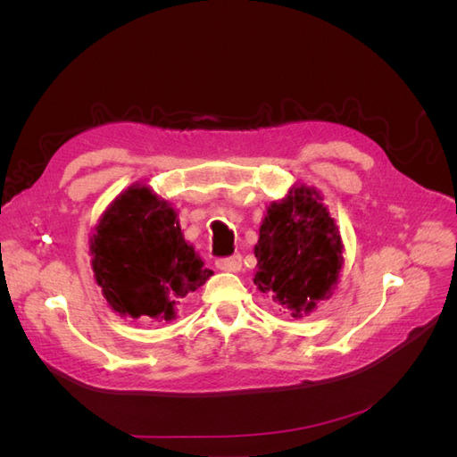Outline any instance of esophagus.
Here are the masks:
<instances>
[{"instance_id":"1","label":"esophagus","mask_w":457,"mask_h":457,"mask_svg":"<svg viewBox=\"0 0 457 457\" xmlns=\"http://www.w3.org/2000/svg\"><path fill=\"white\" fill-rule=\"evenodd\" d=\"M217 269L220 270H227V272H238L242 269V255L240 253H234L230 257H219L215 261Z\"/></svg>"}]
</instances>
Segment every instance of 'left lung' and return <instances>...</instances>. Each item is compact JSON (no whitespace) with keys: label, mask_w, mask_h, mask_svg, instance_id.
<instances>
[{"label":"left lung","mask_w":457,"mask_h":457,"mask_svg":"<svg viewBox=\"0 0 457 457\" xmlns=\"http://www.w3.org/2000/svg\"><path fill=\"white\" fill-rule=\"evenodd\" d=\"M341 253L339 230L316 190L294 188L269 207L259 228L253 284L292 316L311 312L337 284Z\"/></svg>","instance_id":"8db88e82"}]
</instances>
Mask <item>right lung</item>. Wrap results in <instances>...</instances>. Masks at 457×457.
I'll return each instance as SVG.
<instances>
[{"label":"right lung","instance_id":"right-lung-1","mask_svg":"<svg viewBox=\"0 0 457 457\" xmlns=\"http://www.w3.org/2000/svg\"><path fill=\"white\" fill-rule=\"evenodd\" d=\"M91 253L108 305L131 318L171 320L179 303L213 274L185 242L173 207L146 187H131L108 207Z\"/></svg>","mask_w":457,"mask_h":457}]
</instances>
